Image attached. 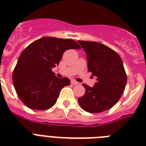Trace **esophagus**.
Wrapping results in <instances>:
<instances>
[{
	"mask_svg": "<svg viewBox=\"0 0 146 146\" xmlns=\"http://www.w3.org/2000/svg\"><path fill=\"white\" fill-rule=\"evenodd\" d=\"M71 83H72V84H73V85H76V84H78V82H77L76 81H74V80H72V81H71Z\"/></svg>",
	"mask_w": 146,
	"mask_h": 146,
	"instance_id": "1",
	"label": "esophagus"
}]
</instances>
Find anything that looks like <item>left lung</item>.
Returning <instances> with one entry per match:
<instances>
[{
	"instance_id": "left-lung-1",
	"label": "left lung",
	"mask_w": 146,
	"mask_h": 146,
	"mask_svg": "<svg viewBox=\"0 0 146 146\" xmlns=\"http://www.w3.org/2000/svg\"><path fill=\"white\" fill-rule=\"evenodd\" d=\"M85 51L88 71L97 77L93 88L83 84L85 94L78 98L79 105L85 111L98 113L113 107L121 98L127 77L118 53L97 42L78 40Z\"/></svg>"
}]
</instances>
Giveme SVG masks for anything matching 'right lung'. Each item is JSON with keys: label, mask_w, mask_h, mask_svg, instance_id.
<instances>
[{"label": "right lung", "mask_w": 146, "mask_h": 146, "mask_svg": "<svg viewBox=\"0 0 146 146\" xmlns=\"http://www.w3.org/2000/svg\"><path fill=\"white\" fill-rule=\"evenodd\" d=\"M81 46L73 39L42 37L23 51L13 72V83L27 107L44 110L54 106L61 90L69 85L68 78H58L52 68L58 65L63 53Z\"/></svg>", "instance_id": "1"}]
</instances>
